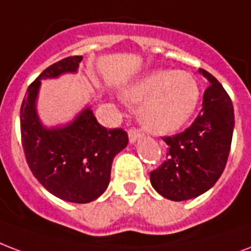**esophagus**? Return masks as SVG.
Segmentation results:
<instances>
[{
	"instance_id": "1",
	"label": "esophagus",
	"mask_w": 251,
	"mask_h": 251,
	"mask_svg": "<svg viewBox=\"0 0 251 251\" xmlns=\"http://www.w3.org/2000/svg\"><path fill=\"white\" fill-rule=\"evenodd\" d=\"M143 135V133L139 129H135V127H131L129 130V141L131 143H134L138 138H141Z\"/></svg>"
}]
</instances>
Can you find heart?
Segmentation results:
<instances>
[{"label":"heart","instance_id":"obj_1","mask_svg":"<svg viewBox=\"0 0 251 251\" xmlns=\"http://www.w3.org/2000/svg\"><path fill=\"white\" fill-rule=\"evenodd\" d=\"M199 85L184 71L158 70L126 88L122 97L130 104H142L141 117L154 133H172L194 114L199 102Z\"/></svg>","mask_w":251,"mask_h":251}]
</instances>
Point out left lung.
Instances as JSON below:
<instances>
[{
    "label": "left lung",
    "mask_w": 251,
    "mask_h": 251,
    "mask_svg": "<svg viewBox=\"0 0 251 251\" xmlns=\"http://www.w3.org/2000/svg\"><path fill=\"white\" fill-rule=\"evenodd\" d=\"M200 72L210 83L204 91L201 110L184 131L163 137L166 160L150 172L156 192L174 201L198 198L212 188L226 166L232 145V100L213 75Z\"/></svg>",
    "instance_id": "obj_1"
}]
</instances>
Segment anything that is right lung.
<instances>
[{
  "mask_svg": "<svg viewBox=\"0 0 251 251\" xmlns=\"http://www.w3.org/2000/svg\"><path fill=\"white\" fill-rule=\"evenodd\" d=\"M83 56H68L47 67L36 77L21 106V141L32 175L50 194L85 204L104 194L114 156L127 146L125 130L101 126L91 109L72 124L46 129L36 116L35 101L42 79L76 72Z\"/></svg>",
  "mask_w": 251,
  "mask_h": 251,
  "instance_id": "obj_1",
  "label": "right lung"
}]
</instances>
